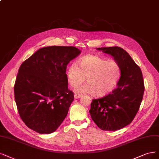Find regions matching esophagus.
Here are the masks:
<instances>
[{"mask_svg": "<svg viewBox=\"0 0 159 159\" xmlns=\"http://www.w3.org/2000/svg\"><path fill=\"white\" fill-rule=\"evenodd\" d=\"M74 97H75V99H79V98L82 97V95L81 94H79V93H75Z\"/></svg>", "mask_w": 159, "mask_h": 159, "instance_id": "1", "label": "esophagus"}]
</instances>
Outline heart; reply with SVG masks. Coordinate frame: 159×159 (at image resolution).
I'll use <instances>...</instances> for the list:
<instances>
[{
    "instance_id": "1",
    "label": "heart",
    "mask_w": 159,
    "mask_h": 159,
    "mask_svg": "<svg viewBox=\"0 0 159 159\" xmlns=\"http://www.w3.org/2000/svg\"><path fill=\"white\" fill-rule=\"evenodd\" d=\"M78 64L79 67L75 64L70 65L66 71L69 83L74 88L83 83L86 78L88 83L76 89L78 93L105 96L114 90L120 77V67L114 61L88 55L81 57Z\"/></svg>"
}]
</instances>
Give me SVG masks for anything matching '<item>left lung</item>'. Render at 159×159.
Wrapping results in <instances>:
<instances>
[{"instance_id":"left-lung-1","label":"left lung","mask_w":159,"mask_h":159,"mask_svg":"<svg viewBox=\"0 0 159 159\" xmlns=\"http://www.w3.org/2000/svg\"><path fill=\"white\" fill-rule=\"evenodd\" d=\"M98 50L114 57L120 67L121 75L112 93L93 99L89 112L102 130L116 131L130 124L139 109L145 90L142 72L120 47H103Z\"/></svg>"}]
</instances>
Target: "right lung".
<instances>
[{
	"label": "right lung",
	"mask_w": 159,
	"mask_h": 159,
	"mask_svg": "<svg viewBox=\"0 0 159 159\" xmlns=\"http://www.w3.org/2000/svg\"><path fill=\"white\" fill-rule=\"evenodd\" d=\"M80 54L74 46H47L21 63L14 98L21 119L31 130L52 133L66 117L74 100L67 87V65Z\"/></svg>",
	"instance_id": "obj_1"
}]
</instances>
